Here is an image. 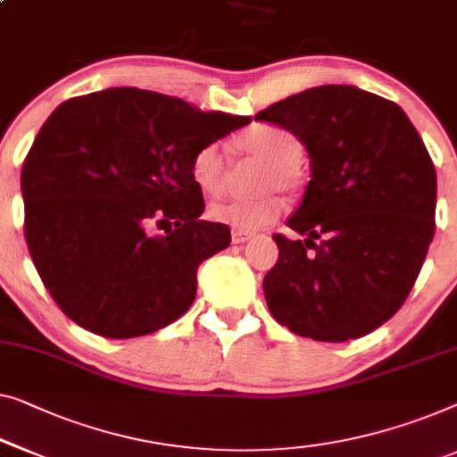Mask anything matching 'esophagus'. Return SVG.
<instances>
[{"label":"esophagus","mask_w":457,"mask_h":457,"mask_svg":"<svg viewBox=\"0 0 457 457\" xmlns=\"http://www.w3.org/2000/svg\"><path fill=\"white\" fill-rule=\"evenodd\" d=\"M255 237V233H251V230H233V243H247Z\"/></svg>","instance_id":"34e87169"}]
</instances>
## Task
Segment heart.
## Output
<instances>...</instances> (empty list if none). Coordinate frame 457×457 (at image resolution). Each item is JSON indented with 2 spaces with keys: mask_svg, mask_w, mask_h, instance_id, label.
I'll return each mask as SVG.
<instances>
[{
  "mask_svg": "<svg viewBox=\"0 0 457 457\" xmlns=\"http://www.w3.org/2000/svg\"><path fill=\"white\" fill-rule=\"evenodd\" d=\"M235 148L245 156L266 162L257 177L255 189H268L260 195L212 204L210 220L235 230H253L274 222L282 214L284 202L274 187L295 191L301 185L299 161L301 137L280 125H253L235 140ZM189 175L195 187L206 195H220L228 181V164L218 144H206L191 156Z\"/></svg>",
  "mask_w": 457,
  "mask_h": 457,
  "instance_id": "b5f03b06",
  "label": "heart"
}]
</instances>
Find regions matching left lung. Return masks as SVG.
I'll use <instances>...</instances> for the list:
<instances>
[{"mask_svg": "<svg viewBox=\"0 0 457 457\" xmlns=\"http://www.w3.org/2000/svg\"><path fill=\"white\" fill-rule=\"evenodd\" d=\"M295 131L311 181L263 278L270 313L320 342L361 338L404 305L435 235L437 175L419 131L387 98L317 86L260 111Z\"/></svg>", "mask_w": 457, "mask_h": 457, "instance_id": "left-lung-1", "label": "left lung"}]
</instances>
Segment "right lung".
I'll return each instance as SVG.
<instances>
[{"label":"right lung","instance_id":"add662e5","mask_svg":"<svg viewBox=\"0 0 457 457\" xmlns=\"http://www.w3.org/2000/svg\"><path fill=\"white\" fill-rule=\"evenodd\" d=\"M249 121L140 88L74 96L53 111L22 164L24 239L71 321L123 340L191 307L197 266L230 243L228 227L200 220L206 204L191 156ZM152 223L165 233L152 236Z\"/></svg>","mask_w":457,"mask_h":457}]
</instances>
